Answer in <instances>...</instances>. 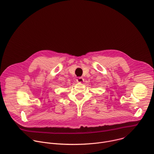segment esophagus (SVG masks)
<instances>
[{"instance_id": "34e87169", "label": "esophagus", "mask_w": 154, "mask_h": 154, "mask_svg": "<svg viewBox=\"0 0 154 154\" xmlns=\"http://www.w3.org/2000/svg\"><path fill=\"white\" fill-rule=\"evenodd\" d=\"M76 81H77L78 82L81 83V82H82L84 81V79H83L82 77H79V78L76 79Z\"/></svg>"}]
</instances>
